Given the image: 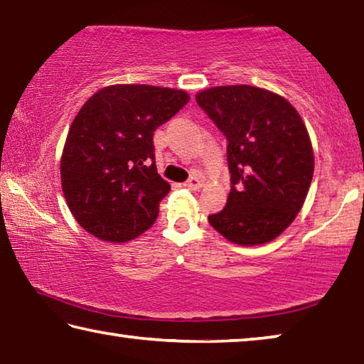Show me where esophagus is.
Masks as SVG:
<instances>
[{
    "label": "esophagus",
    "mask_w": 364,
    "mask_h": 364,
    "mask_svg": "<svg viewBox=\"0 0 364 364\" xmlns=\"http://www.w3.org/2000/svg\"><path fill=\"white\" fill-rule=\"evenodd\" d=\"M184 186L189 189H200L202 188V180L199 176H191L189 180L184 183Z\"/></svg>",
    "instance_id": "1"
}]
</instances>
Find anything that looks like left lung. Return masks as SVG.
I'll return each instance as SVG.
<instances>
[{
	"instance_id": "obj_1",
	"label": "left lung",
	"mask_w": 364,
	"mask_h": 364,
	"mask_svg": "<svg viewBox=\"0 0 364 364\" xmlns=\"http://www.w3.org/2000/svg\"><path fill=\"white\" fill-rule=\"evenodd\" d=\"M228 141L231 191L208 223L228 241H273L297 217L315 159L297 110L284 97L249 85L217 86L196 96Z\"/></svg>"
}]
</instances>
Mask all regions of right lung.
Returning a JSON list of instances; mask_svg holds the SVG:
<instances>
[{
	"mask_svg": "<svg viewBox=\"0 0 364 364\" xmlns=\"http://www.w3.org/2000/svg\"><path fill=\"white\" fill-rule=\"evenodd\" d=\"M188 101L181 90L115 85L83 104L60 159L64 197L80 226L110 242L149 230L170 193L157 173L154 132Z\"/></svg>",
	"mask_w": 364,
	"mask_h": 364,
	"instance_id": "right-lung-1",
	"label": "right lung"
}]
</instances>
